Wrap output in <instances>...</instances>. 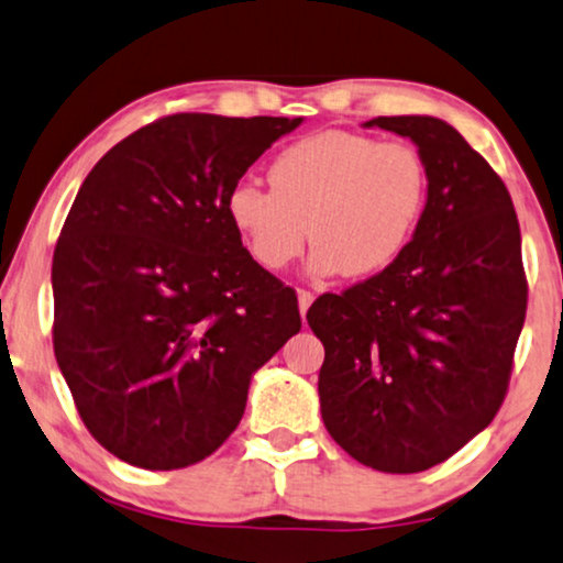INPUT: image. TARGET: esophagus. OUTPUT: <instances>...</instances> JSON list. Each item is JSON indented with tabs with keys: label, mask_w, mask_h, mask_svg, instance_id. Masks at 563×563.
<instances>
[{
	"label": "esophagus",
	"mask_w": 563,
	"mask_h": 563,
	"mask_svg": "<svg viewBox=\"0 0 563 563\" xmlns=\"http://www.w3.org/2000/svg\"><path fill=\"white\" fill-rule=\"evenodd\" d=\"M311 303H313V294H309V290H298V311H301V317L309 311Z\"/></svg>",
	"instance_id": "34e87169"
}]
</instances>
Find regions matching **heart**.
Here are the masks:
<instances>
[{"label":"heart","mask_w":563,"mask_h":563,"mask_svg":"<svg viewBox=\"0 0 563 563\" xmlns=\"http://www.w3.org/2000/svg\"><path fill=\"white\" fill-rule=\"evenodd\" d=\"M269 185L244 179L227 198L231 227L257 265L288 267L311 236L313 275L365 277L409 244L424 208L427 167L404 141L321 131L275 156Z\"/></svg>","instance_id":"obj_1"}]
</instances>
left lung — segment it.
<instances>
[{"instance_id":"1","label":"left lung","mask_w":563,"mask_h":563,"mask_svg":"<svg viewBox=\"0 0 563 563\" xmlns=\"http://www.w3.org/2000/svg\"><path fill=\"white\" fill-rule=\"evenodd\" d=\"M363 129L417 146L427 200L384 273L306 313L324 344L321 419L363 466L417 474L461 451L505 401L528 306L520 227L505 183L451 123L394 115Z\"/></svg>"}]
</instances>
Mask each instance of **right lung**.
Listing matches in <instances>:
<instances>
[{"label":"right lung","instance_id":"add662e5","mask_svg":"<svg viewBox=\"0 0 563 563\" xmlns=\"http://www.w3.org/2000/svg\"><path fill=\"white\" fill-rule=\"evenodd\" d=\"M303 118L179 112L95 164L51 267L54 352L81 422L115 459L172 471L219 451L252 376L301 329L229 190Z\"/></svg>","mask_w":563,"mask_h":563}]
</instances>
